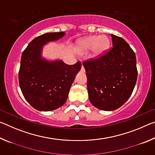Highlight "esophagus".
Here are the masks:
<instances>
[{
  "mask_svg": "<svg viewBox=\"0 0 155 155\" xmlns=\"http://www.w3.org/2000/svg\"><path fill=\"white\" fill-rule=\"evenodd\" d=\"M81 71L82 72H85V68H84V67L83 66H81Z\"/></svg>",
  "mask_w": 155,
  "mask_h": 155,
  "instance_id": "34e87169",
  "label": "esophagus"
}]
</instances>
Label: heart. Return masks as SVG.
Listing matches in <instances>:
<instances>
[{
  "label": "heart",
  "instance_id": "1",
  "mask_svg": "<svg viewBox=\"0 0 155 155\" xmlns=\"http://www.w3.org/2000/svg\"><path fill=\"white\" fill-rule=\"evenodd\" d=\"M110 41L106 35H90L80 39L77 42V50L81 54H83L91 49V58L97 59L103 56L108 50Z\"/></svg>",
  "mask_w": 155,
  "mask_h": 155
}]
</instances>
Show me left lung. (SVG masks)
Instances as JSON below:
<instances>
[{
    "mask_svg": "<svg viewBox=\"0 0 155 155\" xmlns=\"http://www.w3.org/2000/svg\"><path fill=\"white\" fill-rule=\"evenodd\" d=\"M113 47L98 59L83 63L91 103L114 111L129 98L137 78L134 51L124 39L111 34Z\"/></svg>",
    "mask_w": 155,
    "mask_h": 155,
    "instance_id": "8db88e82",
    "label": "left lung"
}]
</instances>
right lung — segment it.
I'll return each mask as SVG.
<instances>
[{
	"label": "right lung",
	"instance_id": "obj_1",
	"mask_svg": "<svg viewBox=\"0 0 155 155\" xmlns=\"http://www.w3.org/2000/svg\"><path fill=\"white\" fill-rule=\"evenodd\" d=\"M65 35L64 32L47 33L37 37L22 54L20 87L25 98L38 111H52L64 104L81 68L80 61L70 65L62 60L48 61L41 56L44 46Z\"/></svg>",
	"mask_w": 155,
	"mask_h": 155
}]
</instances>
